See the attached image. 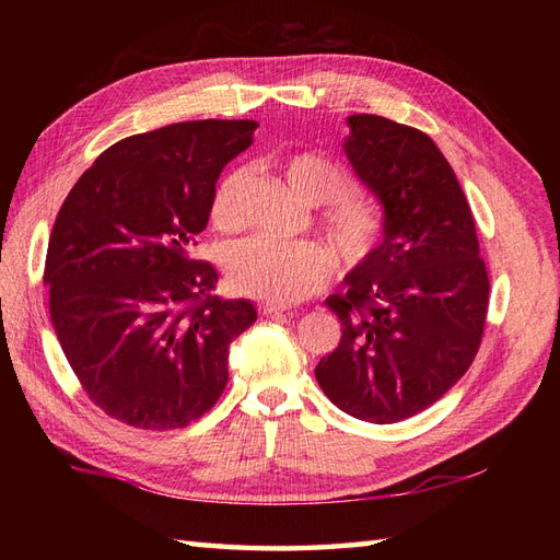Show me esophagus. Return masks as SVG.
<instances>
[{
	"label": "esophagus",
	"instance_id": "34e87169",
	"mask_svg": "<svg viewBox=\"0 0 560 560\" xmlns=\"http://www.w3.org/2000/svg\"><path fill=\"white\" fill-rule=\"evenodd\" d=\"M259 311H261V315H282V313H290V308L287 306H282V303H261L259 306Z\"/></svg>",
	"mask_w": 560,
	"mask_h": 560
}]
</instances>
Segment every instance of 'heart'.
Instances as JSON below:
<instances>
[{"label": "heart", "mask_w": 560, "mask_h": 560, "mask_svg": "<svg viewBox=\"0 0 560 560\" xmlns=\"http://www.w3.org/2000/svg\"><path fill=\"white\" fill-rule=\"evenodd\" d=\"M280 175L308 202H319V226L334 254L346 266H360L374 249L381 233V217L348 175L329 159L296 151L276 161ZM245 173L233 167L210 202V219L219 231L243 226ZM226 273L241 294L276 303H292L319 290L329 278L327 254L313 243H280L266 235L233 245L226 254Z\"/></svg>", "instance_id": "obj_1"}]
</instances>
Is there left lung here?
<instances>
[{
	"instance_id": "8db88e82",
	"label": "left lung",
	"mask_w": 560,
	"mask_h": 560,
	"mask_svg": "<svg viewBox=\"0 0 560 560\" xmlns=\"http://www.w3.org/2000/svg\"><path fill=\"white\" fill-rule=\"evenodd\" d=\"M348 126L346 154L383 202V241L327 299L343 334L315 378L348 416L389 425L465 376L490 282L469 202L428 135L376 114Z\"/></svg>"
}]
</instances>
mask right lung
<instances>
[{
	"mask_svg": "<svg viewBox=\"0 0 560 560\" xmlns=\"http://www.w3.org/2000/svg\"><path fill=\"white\" fill-rule=\"evenodd\" d=\"M257 121H186L112 144L67 194L50 231L48 311L83 393L140 430L208 413L229 381V346L257 322L212 294L191 257L224 165Z\"/></svg>",
	"mask_w": 560,
	"mask_h": 560,
	"instance_id": "1",
	"label": "right lung"
}]
</instances>
